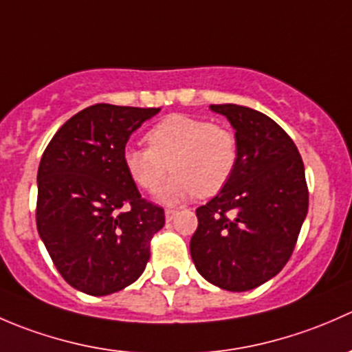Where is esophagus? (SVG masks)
<instances>
[{
  "mask_svg": "<svg viewBox=\"0 0 352 352\" xmlns=\"http://www.w3.org/2000/svg\"><path fill=\"white\" fill-rule=\"evenodd\" d=\"M177 214H179V211H177V209H165V219H166V221H172V219L175 218Z\"/></svg>",
  "mask_w": 352,
  "mask_h": 352,
  "instance_id": "esophagus-1",
  "label": "esophagus"
}]
</instances>
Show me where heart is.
Masks as SVG:
<instances>
[{
  "mask_svg": "<svg viewBox=\"0 0 352 352\" xmlns=\"http://www.w3.org/2000/svg\"><path fill=\"white\" fill-rule=\"evenodd\" d=\"M148 146H126L122 162L131 179L146 190H158V199L175 204L192 196L218 194L232 179L239 162V141L232 129L201 117L168 116L146 134Z\"/></svg>",
  "mask_w": 352,
  "mask_h": 352,
  "instance_id": "obj_1",
  "label": "heart"
}]
</instances>
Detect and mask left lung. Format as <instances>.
Wrapping results in <instances>:
<instances>
[{
	"instance_id": "obj_1",
	"label": "left lung",
	"mask_w": 352,
	"mask_h": 352,
	"mask_svg": "<svg viewBox=\"0 0 352 352\" xmlns=\"http://www.w3.org/2000/svg\"><path fill=\"white\" fill-rule=\"evenodd\" d=\"M239 141L232 179L196 209L190 255L197 272L226 291H248L289 261L308 212L303 160L271 117L236 104L209 105Z\"/></svg>"
}]
</instances>
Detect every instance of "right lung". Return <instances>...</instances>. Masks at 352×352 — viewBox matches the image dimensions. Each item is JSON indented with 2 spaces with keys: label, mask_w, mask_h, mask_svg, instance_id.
I'll return each instance as SVG.
<instances>
[{
  "label": "right lung",
  "mask_w": 352,
  "mask_h": 352,
  "mask_svg": "<svg viewBox=\"0 0 352 352\" xmlns=\"http://www.w3.org/2000/svg\"><path fill=\"white\" fill-rule=\"evenodd\" d=\"M160 109L95 104L54 134L37 172V230L65 281L91 296L133 285L165 225L162 208L141 199L122 151Z\"/></svg>",
  "instance_id": "obj_1"
}]
</instances>
